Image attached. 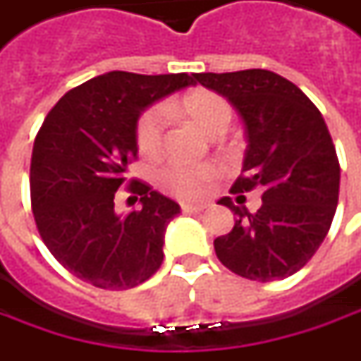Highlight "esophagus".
Masks as SVG:
<instances>
[{
	"label": "esophagus",
	"mask_w": 361,
	"mask_h": 361,
	"mask_svg": "<svg viewBox=\"0 0 361 361\" xmlns=\"http://www.w3.org/2000/svg\"><path fill=\"white\" fill-rule=\"evenodd\" d=\"M204 208H208L206 202H200V204H190V202H185V204H180V210L185 214H196V212H202Z\"/></svg>",
	"instance_id": "obj_1"
}]
</instances>
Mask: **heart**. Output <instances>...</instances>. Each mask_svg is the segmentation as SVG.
<instances>
[{"label":"heart","instance_id":"heart-1","mask_svg":"<svg viewBox=\"0 0 361 361\" xmlns=\"http://www.w3.org/2000/svg\"><path fill=\"white\" fill-rule=\"evenodd\" d=\"M166 108H178L183 114L195 121L196 126L208 133H220L232 119V108L226 98L210 90H192L185 94L180 100L169 102ZM166 109L161 104L147 108L137 119L135 126V141L141 155H161L165 145ZM222 175V166L218 163H180L169 161L157 171V185L165 192L183 200H190L204 195L206 188Z\"/></svg>","mask_w":361,"mask_h":361}]
</instances>
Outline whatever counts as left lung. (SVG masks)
<instances>
[{
  "label": "left lung",
  "mask_w": 361,
  "mask_h": 361,
  "mask_svg": "<svg viewBox=\"0 0 361 361\" xmlns=\"http://www.w3.org/2000/svg\"><path fill=\"white\" fill-rule=\"evenodd\" d=\"M195 80L222 94L243 119L245 159L232 195L261 188L257 212L220 200L235 214L214 240L235 275L269 283L302 269L324 242L338 206L340 163L322 114L293 82L263 68L202 72Z\"/></svg>",
  "instance_id": "8db88e82"
}]
</instances>
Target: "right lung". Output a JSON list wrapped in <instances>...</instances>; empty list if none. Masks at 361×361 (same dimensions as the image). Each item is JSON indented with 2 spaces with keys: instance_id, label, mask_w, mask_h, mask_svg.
<instances>
[{
  "instance_id": "1",
  "label": "right lung",
  "mask_w": 361,
  "mask_h": 361,
  "mask_svg": "<svg viewBox=\"0 0 361 361\" xmlns=\"http://www.w3.org/2000/svg\"><path fill=\"white\" fill-rule=\"evenodd\" d=\"M195 84V74L114 71L68 90L47 114L31 155V208L41 240L66 271L98 289H133L163 263L169 222L180 212L128 166L137 159L135 126L149 104ZM123 184L141 211L118 216Z\"/></svg>"
}]
</instances>
